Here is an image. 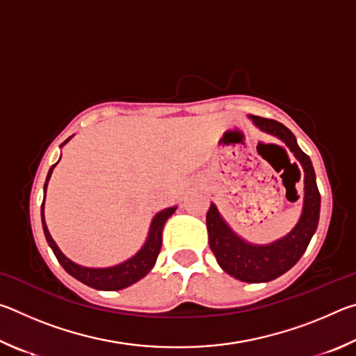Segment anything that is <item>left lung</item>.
Wrapping results in <instances>:
<instances>
[{"instance_id":"left-lung-1","label":"left lung","mask_w":356,"mask_h":356,"mask_svg":"<svg viewBox=\"0 0 356 356\" xmlns=\"http://www.w3.org/2000/svg\"><path fill=\"white\" fill-rule=\"evenodd\" d=\"M259 129L278 136L300 160L305 170V207L298 225L287 237L267 246H254L238 238L218 213L210 206L206 222L209 243L220 267L234 278L245 282H265L278 278L300 261L314 236L318 213H321V193L316 184V172L311 159L298 147L297 140L286 125L278 120L251 116Z\"/></svg>"}]
</instances>
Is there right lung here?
Instances as JSON below:
<instances>
[{"instance_id":"add662e5","label":"right lung","mask_w":356,"mask_h":356,"mask_svg":"<svg viewBox=\"0 0 356 356\" xmlns=\"http://www.w3.org/2000/svg\"><path fill=\"white\" fill-rule=\"evenodd\" d=\"M63 144H65V141ZM55 166L56 163L50 168V171H48L44 191L47 190L48 179H50L53 168ZM174 210H176V207H170L163 210V212L156 213L152 225H150L149 237L141 248V251L131 259H129L127 262L116 265V267H110V268H86L69 261V259L59 251L56 243L53 242L50 232H48L45 220H44V202H42L40 213H42V226H44V234H45L47 242L50 245L53 252H55L58 262L63 265L65 272L74 276L75 280L81 281L83 284H86L92 289H99V291H119V289L129 287L134 284V282L140 281L143 276H146L150 272V268L154 267V264L156 261V257H159V252L161 248V232H163V226L166 220L174 213Z\"/></svg>"}]
</instances>
